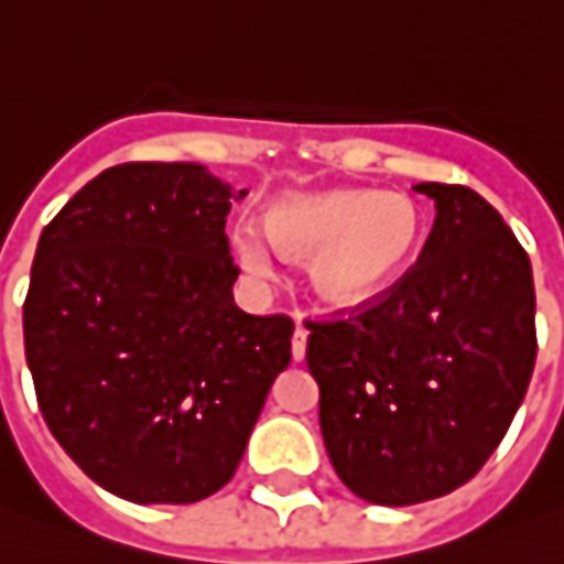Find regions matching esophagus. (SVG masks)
<instances>
[{
    "label": "esophagus",
    "instance_id": "34e87169",
    "mask_svg": "<svg viewBox=\"0 0 564 564\" xmlns=\"http://www.w3.org/2000/svg\"><path fill=\"white\" fill-rule=\"evenodd\" d=\"M297 319V328H294V337H291V356L301 362L306 356V328H304V322H301V316H294Z\"/></svg>",
    "mask_w": 564,
    "mask_h": 564
}]
</instances>
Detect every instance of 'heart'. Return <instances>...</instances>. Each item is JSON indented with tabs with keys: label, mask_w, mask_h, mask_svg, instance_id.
<instances>
[{
	"label": "heart",
	"mask_w": 564,
	"mask_h": 564,
	"mask_svg": "<svg viewBox=\"0 0 564 564\" xmlns=\"http://www.w3.org/2000/svg\"><path fill=\"white\" fill-rule=\"evenodd\" d=\"M423 239V212L405 193L328 189L275 205L267 230L239 224L232 248L258 279L279 270V251L306 258L325 301L356 306L378 297L411 267Z\"/></svg>",
	"instance_id": "1"
}]
</instances>
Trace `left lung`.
Segmentation results:
<instances>
[{"label":"left lung","instance_id":"1","mask_svg":"<svg viewBox=\"0 0 564 564\" xmlns=\"http://www.w3.org/2000/svg\"><path fill=\"white\" fill-rule=\"evenodd\" d=\"M436 224L378 297L306 319L334 473L408 507L469 482L507 436L538 359L525 248L469 186L417 184Z\"/></svg>","mask_w":564,"mask_h":564}]
</instances>
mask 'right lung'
<instances>
[{
	"mask_svg": "<svg viewBox=\"0 0 564 564\" xmlns=\"http://www.w3.org/2000/svg\"><path fill=\"white\" fill-rule=\"evenodd\" d=\"M232 193L193 162H126L54 215L23 301L42 417L76 467L134 503L230 482L291 362L294 322L232 304Z\"/></svg>",
	"mask_w": 564,
	"mask_h": 564,
	"instance_id": "add662e5",
	"label": "right lung"
}]
</instances>
